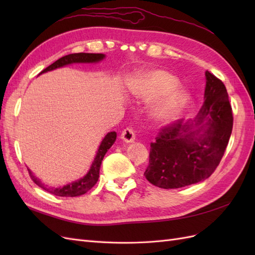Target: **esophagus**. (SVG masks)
Here are the masks:
<instances>
[{
  "label": "esophagus",
  "instance_id": "34e87169",
  "mask_svg": "<svg viewBox=\"0 0 255 255\" xmlns=\"http://www.w3.org/2000/svg\"><path fill=\"white\" fill-rule=\"evenodd\" d=\"M121 139L127 142V143H129V142H133L135 140V132L129 128H127L122 130L121 133Z\"/></svg>",
  "mask_w": 255,
  "mask_h": 255
}]
</instances>
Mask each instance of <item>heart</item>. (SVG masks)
<instances>
[{
  "label": "heart",
  "mask_w": 255,
  "mask_h": 255,
  "mask_svg": "<svg viewBox=\"0 0 255 255\" xmlns=\"http://www.w3.org/2000/svg\"><path fill=\"white\" fill-rule=\"evenodd\" d=\"M177 80L163 70H155L144 75L136 89L137 97L144 102L153 103L150 117L156 123H168L177 117L188 100V94L183 89H173Z\"/></svg>",
  "instance_id": "1"
}]
</instances>
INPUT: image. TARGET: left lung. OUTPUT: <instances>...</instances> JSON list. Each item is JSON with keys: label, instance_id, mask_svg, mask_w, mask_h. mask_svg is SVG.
Here are the masks:
<instances>
[{"label": "left lung", "instance_id": "1", "mask_svg": "<svg viewBox=\"0 0 255 255\" xmlns=\"http://www.w3.org/2000/svg\"><path fill=\"white\" fill-rule=\"evenodd\" d=\"M205 78L204 103L195 125L176 120L151 142L144 176L157 187L181 188L204 181L225 154L233 128L232 107L225 84L208 71Z\"/></svg>", "mask_w": 255, "mask_h": 255}]
</instances>
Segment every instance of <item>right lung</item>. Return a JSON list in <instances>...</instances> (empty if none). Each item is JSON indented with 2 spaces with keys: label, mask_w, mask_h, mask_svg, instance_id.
Segmentation results:
<instances>
[{
  "label": "right lung",
  "mask_w": 255,
  "mask_h": 255,
  "mask_svg": "<svg viewBox=\"0 0 255 255\" xmlns=\"http://www.w3.org/2000/svg\"><path fill=\"white\" fill-rule=\"evenodd\" d=\"M105 57L104 54H95V53H74V54H69V55H66L64 57H61L57 59L55 63H53L49 67H47L42 70L39 74L52 71L54 69H57L60 67H64L66 65H70V64H75V63H98V61L102 60ZM116 138H117V134L116 132H110L107 134L104 139L102 140L101 144H100L97 155L95 157V160L92 161V165L89 169V171L86 173V175L83 176L82 179L79 181L72 182L68 185H65L63 187H58V188H51L45 186V185L36 177L32 171L28 170V173L32 177V180L34 183L38 186L44 189L45 191L50 192V194H53L58 197H79L84 194H86L88 190H90L92 187L95 186L96 183L98 182L99 179V172H100V167H101L102 160L104 158V155L106 154L107 150H109L111 146L114 144L116 141Z\"/></svg>",
  "instance_id": "1"
}]
</instances>
